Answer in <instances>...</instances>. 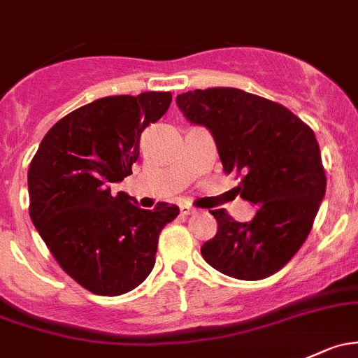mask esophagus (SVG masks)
<instances>
[{
    "label": "esophagus",
    "mask_w": 358,
    "mask_h": 358,
    "mask_svg": "<svg viewBox=\"0 0 358 358\" xmlns=\"http://www.w3.org/2000/svg\"><path fill=\"white\" fill-rule=\"evenodd\" d=\"M180 213H182L183 216H190V214L195 213V209L190 208V206H187V204H182L180 206Z\"/></svg>",
    "instance_id": "34e87169"
}]
</instances>
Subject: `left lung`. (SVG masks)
I'll return each mask as SVG.
<instances>
[{
	"instance_id": "left-lung-1",
	"label": "left lung",
	"mask_w": 358,
	"mask_h": 358,
	"mask_svg": "<svg viewBox=\"0 0 358 358\" xmlns=\"http://www.w3.org/2000/svg\"><path fill=\"white\" fill-rule=\"evenodd\" d=\"M176 104L206 127L236 194L257 206L247 223L210 210L217 233L201 248L209 266L236 280H264L299 252L326 194L321 149L310 127L281 104L233 87L189 90Z\"/></svg>"
}]
</instances>
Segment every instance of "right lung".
<instances>
[{
    "label": "right lung",
    "instance_id": "add662e5",
    "mask_svg": "<svg viewBox=\"0 0 358 358\" xmlns=\"http://www.w3.org/2000/svg\"><path fill=\"white\" fill-rule=\"evenodd\" d=\"M171 104V92L92 101L63 116L30 161V220L52 257L80 287L116 296L142 283L156 262L161 229L178 206L138 209L113 183L131 175L141 135Z\"/></svg>",
    "mask_w": 358,
    "mask_h": 358
}]
</instances>
